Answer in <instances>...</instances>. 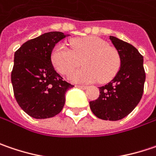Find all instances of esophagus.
I'll list each match as a JSON object with an SVG mask.
<instances>
[{
  "mask_svg": "<svg viewBox=\"0 0 156 156\" xmlns=\"http://www.w3.org/2000/svg\"><path fill=\"white\" fill-rule=\"evenodd\" d=\"M75 87H76V88H79V89H82V90H86V89H88V86H84V85H76Z\"/></svg>",
  "mask_w": 156,
  "mask_h": 156,
  "instance_id": "obj_1",
  "label": "esophagus"
}]
</instances>
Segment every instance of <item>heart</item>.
Segmentation results:
<instances>
[{"label": "heart", "instance_id": "obj_1", "mask_svg": "<svg viewBox=\"0 0 156 156\" xmlns=\"http://www.w3.org/2000/svg\"><path fill=\"white\" fill-rule=\"evenodd\" d=\"M73 50L65 44H57L51 53V61L55 70L67 74L80 64L83 67L69 74L70 81L77 83L107 82L114 78L120 66V57L116 49L96 36L74 38L71 41Z\"/></svg>", "mask_w": 156, "mask_h": 156}]
</instances>
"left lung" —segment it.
Masks as SVG:
<instances>
[{
  "instance_id": "8db88e82",
  "label": "left lung",
  "mask_w": 156,
  "mask_h": 156,
  "mask_svg": "<svg viewBox=\"0 0 156 156\" xmlns=\"http://www.w3.org/2000/svg\"><path fill=\"white\" fill-rule=\"evenodd\" d=\"M110 40L119 54L120 67L111 82L99 88V98L90 102V106L99 119L117 121L126 117L140 103L146 74L143 56L133 45L113 36Z\"/></svg>"
}]
</instances>
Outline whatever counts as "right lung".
I'll return each instance as SVG.
<instances>
[{
	"mask_svg": "<svg viewBox=\"0 0 156 156\" xmlns=\"http://www.w3.org/2000/svg\"><path fill=\"white\" fill-rule=\"evenodd\" d=\"M68 35L51 31L30 39L15 52L11 82L19 106L34 119H49L61 112L65 94L74 86L54 70L51 53Z\"/></svg>",
	"mask_w": 156,
	"mask_h": 156,
	"instance_id": "obj_1",
	"label": "right lung"
}]
</instances>
